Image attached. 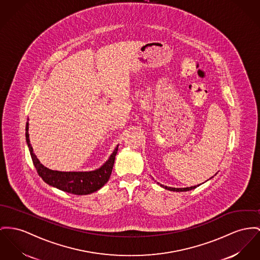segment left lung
I'll return each instance as SVG.
<instances>
[{"mask_svg":"<svg viewBox=\"0 0 260 260\" xmlns=\"http://www.w3.org/2000/svg\"><path fill=\"white\" fill-rule=\"evenodd\" d=\"M216 175V174H215ZM211 179V178H210ZM157 184H159L158 182H156ZM162 188H165V189H168V190L171 191H176V192H182V191H189L192 190V189H194V188H196L197 186H199V185H195V186H190V187H184V188H175V187H170V186H166V185H162V184H159Z\"/></svg>","mask_w":260,"mask_h":260,"instance_id":"8db88e82","label":"left lung"}]
</instances>
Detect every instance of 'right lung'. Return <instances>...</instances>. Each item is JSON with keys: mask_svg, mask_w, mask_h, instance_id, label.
<instances>
[{"mask_svg": "<svg viewBox=\"0 0 260 260\" xmlns=\"http://www.w3.org/2000/svg\"><path fill=\"white\" fill-rule=\"evenodd\" d=\"M28 119L25 126V140L32 158L35 169L39 176L48 185L57 189L76 195H87L101 189L108 181L113 169L115 156L118 151L117 145L102 167L88 172H59L44 167L34 153L28 134Z\"/></svg>", "mask_w": 260, "mask_h": 260, "instance_id": "1", "label": "right lung"}]
</instances>
